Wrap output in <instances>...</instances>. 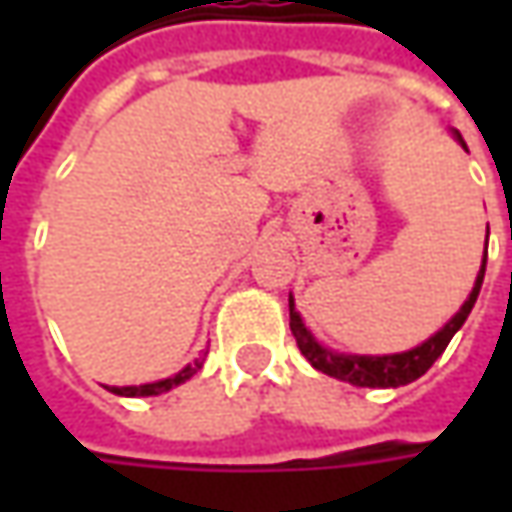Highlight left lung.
<instances>
[{"label":"left lung","mask_w":512,"mask_h":512,"mask_svg":"<svg viewBox=\"0 0 512 512\" xmlns=\"http://www.w3.org/2000/svg\"><path fill=\"white\" fill-rule=\"evenodd\" d=\"M453 139L467 150L464 145L462 133L453 130ZM484 267H487V242H484V259L482 270L476 276V285L470 290V296L464 299V305L459 307V313L442 327L436 330L430 339H424L422 344L404 350V353H387V356H359V353H339V350H330L325 344L319 342L302 322L299 310L293 307V296H290V330H293V339L299 344L302 356L307 362L313 364L316 370H322L327 376L339 379V382H350L356 387H402V384L416 382L419 376H424L433 362L444 353V347L450 344V339L456 336V330L467 322L470 310L479 299V290L484 282Z\"/></svg>","instance_id":"obj_1"}]
</instances>
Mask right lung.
Masks as SVG:
<instances>
[{
    "label": "right lung",
    "instance_id": "add662e5",
    "mask_svg": "<svg viewBox=\"0 0 512 512\" xmlns=\"http://www.w3.org/2000/svg\"><path fill=\"white\" fill-rule=\"evenodd\" d=\"M202 370V359H196L193 364H187L182 367L176 376H168V379H159V382H150V384H130V387H108L110 393H116V396H159V393H168L173 387H179V384H185L193 373H199Z\"/></svg>",
    "mask_w": 512,
    "mask_h": 512
}]
</instances>
